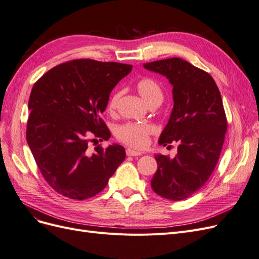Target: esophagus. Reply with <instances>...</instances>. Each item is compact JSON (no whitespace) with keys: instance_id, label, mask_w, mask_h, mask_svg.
<instances>
[{"instance_id":"34e87169","label":"esophagus","mask_w":259,"mask_h":259,"mask_svg":"<svg viewBox=\"0 0 259 259\" xmlns=\"http://www.w3.org/2000/svg\"><path fill=\"white\" fill-rule=\"evenodd\" d=\"M126 154L127 155H130V156H136V155H140L142 154V152H139V151H135V150H133V149H126Z\"/></svg>"}]
</instances>
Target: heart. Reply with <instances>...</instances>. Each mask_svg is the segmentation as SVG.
Here are the masks:
<instances>
[{"label": "heart", "instance_id": "obj_1", "mask_svg": "<svg viewBox=\"0 0 259 259\" xmlns=\"http://www.w3.org/2000/svg\"><path fill=\"white\" fill-rule=\"evenodd\" d=\"M136 89L139 96L149 106L153 103L161 104L163 100V91L161 86L152 79H142L136 84ZM121 93H114L109 100L107 110L113 112L116 107L117 100ZM153 127L147 123H125L117 126L115 130V136L125 145L133 148L142 149L149 144V137L153 134Z\"/></svg>", "mask_w": 259, "mask_h": 259}]
</instances>
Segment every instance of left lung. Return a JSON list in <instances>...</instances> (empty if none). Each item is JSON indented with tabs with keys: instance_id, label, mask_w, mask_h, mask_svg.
Returning <instances> with one entry per match:
<instances>
[{
	"instance_id": "obj_1",
	"label": "left lung",
	"mask_w": 259,
	"mask_h": 259,
	"mask_svg": "<svg viewBox=\"0 0 259 259\" xmlns=\"http://www.w3.org/2000/svg\"><path fill=\"white\" fill-rule=\"evenodd\" d=\"M144 68L173 86L174 106L159 144H178L173 159L154 155L158 169L152 190L167 200H185L205 185L222 152L227 119L221 92L207 72L182 58L148 62Z\"/></svg>"
}]
</instances>
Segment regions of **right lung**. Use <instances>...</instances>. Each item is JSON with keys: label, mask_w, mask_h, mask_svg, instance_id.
<instances>
[{"label": "right lung", "mask_w": 259, "mask_h": 259, "mask_svg": "<svg viewBox=\"0 0 259 259\" xmlns=\"http://www.w3.org/2000/svg\"><path fill=\"white\" fill-rule=\"evenodd\" d=\"M132 68L119 62L72 60L54 67L33 85L27 142L43 177L58 193L74 200L92 198L125 160L123 146H97L91 151L89 142L111 137L100 115L110 93Z\"/></svg>", "instance_id": "1"}]
</instances>
